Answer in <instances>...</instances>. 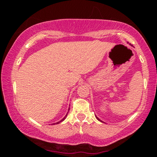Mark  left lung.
Masks as SVG:
<instances>
[{
  "label": "left lung",
  "instance_id": "obj_1",
  "mask_svg": "<svg viewBox=\"0 0 157 157\" xmlns=\"http://www.w3.org/2000/svg\"><path fill=\"white\" fill-rule=\"evenodd\" d=\"M96 119H97L98 120V121H101V122H103L102 121H101V119H98V118L97 117H96Z\"/></svg>",
  "mask_w": 157,
  "mask_h": 157
}]
</instances>
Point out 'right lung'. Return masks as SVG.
Instances as JSON below:
<instances>
[{
	"instance_id": "obj_1",
	"label": "right lung",
	"mask_w": 157,
	"mask_h": 157,
	"mask_svg": "<svg viewBox=\"0 0 157 157\" xmlns=\"http://www.w3.org/2000/svg\"><path fill=\"white\" fill-rule=\"evenodd\" d=\"M69 110H70V109H68V111H69ZM67 114H68V113H66V115L65 116V117H64L63 118V119H62L61 120V121H58V122H56V123H53V124H52V125H55V124H59L60 122H62V121H64V119H65L66 118V116H67Z\"/></svg>"
}]
</instances>
